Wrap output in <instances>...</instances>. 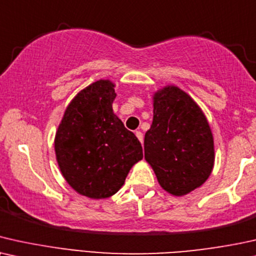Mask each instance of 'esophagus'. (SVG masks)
Returning <instances> with one entry per match:
<instances>
[{
  "label": "esophagus",
  "mask_w": 256,
  "mask_h": 256,
  "mask_svg": "<svg viewBox=\"0 0 256 256\" xmlns=\"http://www.w3.org/2000/svg\"><path fill=\"white\" fill-rule=\"evenodd\" d=\"M136 136H137V138L139 139V142L142 144V140H144V137H142V134L140 131H136Z\"/></svg>",
  "instance_id": "34e87169"
}]
</instances>
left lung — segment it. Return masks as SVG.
Here are the masks:
<instances>
[{"label": "left lung", "mask_w": 256, "mask_h": 256, "mask_svg": "<svg viewBox=\"0 0 256 256\" xmlns=\"http://www.w3.org/2000/svg\"><path fill=\"white\" fill-rule=\"evenodd\" d=\"M145 160L166 192L182 196L200 187L214 168L208 120L192 97L176 85L153 94V120L145 134Z\"/></svg>", "instance_id": "1"}]
</instances>
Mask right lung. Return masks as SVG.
Returning <instances> with one entry per match:
<instances>
[{
	"instance_id": "add662e5",
	"label": "right lung",
	"mask_w": 256,
	"mask_h": 256,
	"mask_svg": "<svg viewBox=\"0 0 256 256\" xmlns=\"http://www.w3.org/2000/svg\"><path fill=\"white\" fill-rule=\"evenodd\" d=\"M114 83L100 80L70 102L54 136V153L66 182L90 199L112 196L142 159L138 138L114 114Z\"/></svg>"
}]
</instances>
